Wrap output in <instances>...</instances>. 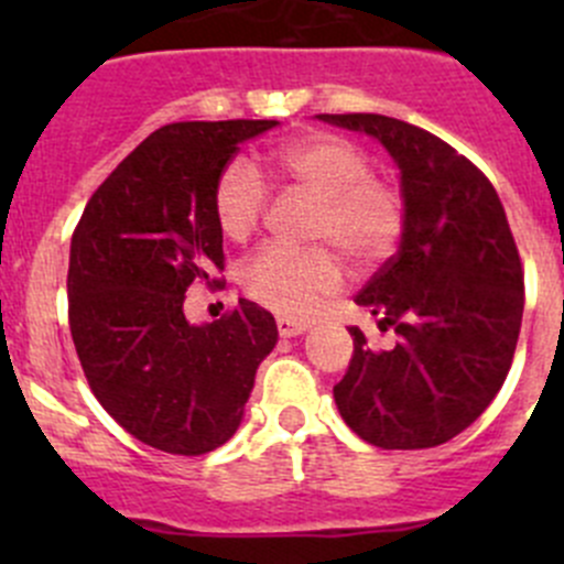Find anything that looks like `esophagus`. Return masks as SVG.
<instances>
[{
    "label": "esophagus",
    "instance_id": "1",
    "mask_svg": "<svg viewBox=\"0 0 564 564\" xmlns=\"http://www.w3.org/2000/svg\"><path fill=\"white\" fill-rule=\"evenodd\" d=\"M275 324L281 338H294V335H303L305 329H308V324L305 322H297V318H286V316H278Z\"/></svg>",
    "mask_w": 564,
    "mask_h": 564
}]
</instances>
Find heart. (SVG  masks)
<instances>
[{"label":"heart","instance_id":"obj_1","mask_svg":"<svg viewBox=\"0 0 564 564\" xmlns=\"http://www.w3.org/2000/svg\"><path fill=\"white\" fill-rule=\"evenodd\" d=\"M275 174L316 202L314 242L333 247L357 270H373L395 253L406 229V198L388 176L371 174V158L355 141L333 133L294 139L275 155ZM267 204L270 187L248 161H231L215 180L213 215L226 240H248ZM332 251L267 246L242 264L240 283L264 308L305 318L344 283Z\"/></svg>","mask_w":564,"mask_h":564}]
</instances>
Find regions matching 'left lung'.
I'll list each match as a JSON object with an SVG mask.
<instances>
[{
	"mask_svg": "<svg viewBox=\"0 0 564 564\" xmlns=\"http://www.w3.org/2000/svg\"><path fill=\"white\" fill-rule=\"evenodd\" d=\"M318 119L382 141L406 198L398 253L357 294L398 340L373 351L360 327L349 329L338 412L382 451L445 445L486 412L519 344L524 270L505 207L488 176L429 130L382 113Z\"/></svg>",
	"mask_w": 564,
	"mask_h": 564,
	"instance_id": "obj_1",
	"label": "left lung"
}]
</instances>
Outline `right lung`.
I'll return each instance as SVG.
<instances>
[{
  "instance_id": "right-lung-1",
  "label": "right lung",
  "mask_w": 564,
  "mask_h": 564,
  "mask_svg": "<svg viewBox=\"0 0 564 564\" xmlns=\"http://www.w3.org/2000/svg\"><path fill=\"white\" fill-rule=\"evenodd\" d=\"M275 124H163L106 176L73 231L67 318L84 377L128 434L163 453L229 442L278 344L275 318L250 300L202 327L182 311L193 281L220 286L215 180L242 141Z\"/></svg>"
}]
</instances>
